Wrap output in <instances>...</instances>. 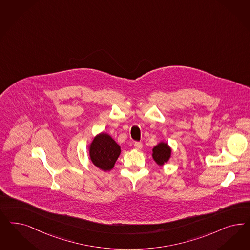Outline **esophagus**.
Masks as SVG:
<instances>
[{
	"instance_id": "34e87169",
	"label": "esophagus",
	"mask_w": 250,
	"mask_h": 250,
	"mask_svg": "<svg viewBox=\"0 0 250 250\" xmlns=\"http://www.w3.org/2000/svg\"><path fill=\"white\" fill-rule=\"evenodd\" d=\"M134 148L136 150H141L143 148V144L142 143H134Z\"/></svg>"
}]
</instances>
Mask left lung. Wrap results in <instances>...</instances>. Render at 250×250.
<instances>
[{"label": "left lung", "instance_id": "left-lung-1", "mask_svg": "<svg viewBox=\"0 0 250 250\" xmlns=\"http://www.w3.org/2000/svg\"><path fill=\"white\" fill-rule=\"evenodd\" d=\"M172 154V149L166 142H160L155 145L152 150V157L159 167H163L169 161Z\"/></svg>", "mask_w": 250, "mask_h": 250}]
</instances>
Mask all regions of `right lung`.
<instances>
[{"label": "right lung", "instance_id": "1", "mask_svg": "<svg viewBox=\"0 0 250 250\" xmlns=\"http://www.w3.org/2000/svg\"><path fill=\"white\" fill-rule=\"evenodd\" d=\"M121 153V146L105 132L97 134L88 145L90 160L97 168L105 172L112 169Z\"/></svg>", "mask_w": 250, "mask_h": 250}]
</instances>
